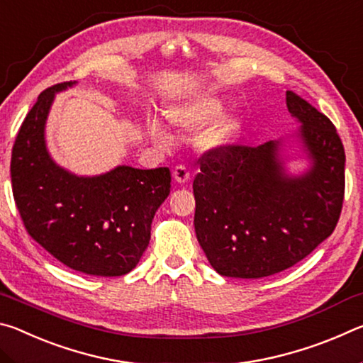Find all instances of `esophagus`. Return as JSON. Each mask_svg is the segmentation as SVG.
Wrapping results in <instances>:
<instances>
[{"label":"esophagus","mask_w":363,"mask_h":363,"mask_svg":"<svg viewBox=\"0 0 363 363\" xmlns=\"http://www.w3.org/2000/svg\"><path fill=\"white\" fill-rule=\"evenodd\" d=\"M173 177H174L176 182L186 184L190 179V171H189L186 164H177V167L173 171Z\"/></svg>","instance_id":"34e87169"}]
</instances>
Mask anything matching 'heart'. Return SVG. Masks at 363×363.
Instances as JSON below:
<instances>
[{"mask_svg": "<svg viewBox=\"0 0 363 363\" xmlns=\"http://www.w3.org/2000/svg\"><path fill=\"white\" fill-rule=\"evenodd\" d=\"M224 102L216 97H195V99L184 101L169 107L167 110V118L181 130L192 131L218 118L224 112ZM238 131H240V121L235 116H223L208 128L201 139L206 145H224L232 143L237 138ZM149 133L158 143H169V134L158 121L149 123Z\"/></svg>", "mask_w": 363, "mask_h": 363, "instance_id": "1", "label": "heart"}]
</instances>
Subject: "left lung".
Masks as SVG:
<instances>
[{
    "mask_svg": "<svg viewBox=\"0 0 363 363\" xmlns=\"http://www.w3.org/2000/svg\"><path fill=\"white\" fill-rule=\"evenodd\" d=\"M312 168L285 173L279 140L218 145L194 179L195 233L224 277L261 279L311 255L333 233L344 200V147L328 116L286 91Z\"/></svg>",
    "mask_w": 363,
    "mask_h": 363,
    "instance_id": "obj_1",
    "label": "left lung"
}]
</instances>
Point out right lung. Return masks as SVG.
I'll list each match as a JSON object with an SVG mask.
<instances>
[{
	"label": "right lung",
	"instance_id": "right-lung-1",
	"mask_svg": "<svg viewBox=\"0 0 363 363\" xmlns=\"http://www.w3.org/2000/svg\"><path fill=\"white\" fill-rule=\"evenodd\" d=\"M59 83L40 94L17 133L11 157L12 195L30 237L67 267L118 277L149 247L150 225L169 195V168L116 167L79 177L49 157L45 125Z\"/></svg>",
	"mask_w": 363,
	"mask_h": 363
}]
</instances>
